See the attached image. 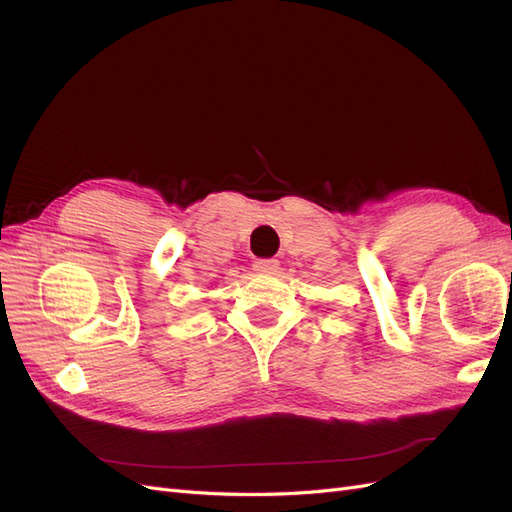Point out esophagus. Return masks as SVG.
Listing matches in <instances>:
<instances>
[{"mask_svg":"<svg viewBox=\"0 0 512 512\" xmlns=\"http://www.w3.org/2000/svg\"><path fill=\"white\" fill-rule=\"evenodd\" d=\"M277 269H280V262H277L275 258L254 260V271H258V273H275Z\"/></svg>","mask_w":512,"mask_h":512,"instance_id":"1","label":"esophagus"}]
</instances>
